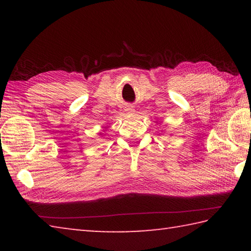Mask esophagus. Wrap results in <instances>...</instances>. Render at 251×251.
<instances>
[{"mask_svg": "<svg viewBox=\"0 0 251 251\" xmlns=\"http://www.w3.org/2000/svg\"><path fill=\"white\" fill-rule=\"evenodd\" d=\"M126 112H127V113H133V112H134V108H133V106H127V108H126Z\"/></svg>", "mask_w": 251, "mask_h": 251, "instance_id": "34e87169", "label": "esophagus"}]
</instances>
